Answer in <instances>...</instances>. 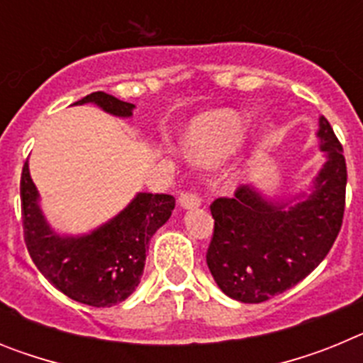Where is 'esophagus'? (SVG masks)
I'll return each mask as SVG.
<instances>
[{
  "label": "esophagus",
  "mask_w": 363,
  "mask_h": 363,
  "mask_svg": "<svg viewBox=\"0 0 363 363\" xmlns=\"http://www.w3.org/2000/svg\"><path fill=\"white\" fill-rule=\"evenodd\" d=\"M178 201L182 209H196L201 205V198L198 196L196 192H182Z\"/></svg>",
  "instance_id": "34e87169"
}]
</instances>
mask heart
<instances>
[{
	"label": "heart",
	"mask_w": 363,
	"mask_h": 363,
	"mask_svg": "<svg viewBox=\"0 0 363 363\" xmlns=\"http://www.w3.org/2000/svg\"><path fill=\"white\" fill-rule=\"evenodd\" d=\"M245 121L238 112L221 111L203 114L187 130V149L201 162H220L242 143Z\"/></svg>",
	"instance_id": "1"
}]
</instances>
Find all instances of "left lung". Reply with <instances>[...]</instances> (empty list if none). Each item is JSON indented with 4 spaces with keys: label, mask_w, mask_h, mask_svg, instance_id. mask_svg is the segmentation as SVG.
I'll return each mask as SVG.
<instances>
[{
    "label": "left lung",
    "mask_w": 363,
    "mask_h": 363,
    "mask_svg": "<svg viewBox=\"0 0 363 363\" xmlns=\"http://www.w3.org/2000/svg\"><path fill=\"white\" fill-rule=\"evenodd\" d=\"M318 123L325 162L309 192L280 200L243 185L234 198H218L211 205L214 234L207 265L233 300L259 303L281 294L331 251L344 220L347 167L329 121L320 116Z\"/></svg>",
    "instance_id": "1"
}]
</instances>
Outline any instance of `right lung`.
<instances>
[{
    "mask_svg": "<svg viewBox=\"0 0 363 363\" xmlns=\"http://www.w3.org/2000/svg\"><path fill=\"white\" fill-rule=\"evenodd\" d=\"M94 104L112 116L130 118L134 105L105 92H92L74 105ZM21 216L28 255L57 291L92 307L127 300L142 280L145 252L154 233L171 218V194L138 192L104 225L78 236L57 234L45 218L28 162L21 172Z\"/></svg>",
    "mask_w": 363,
    "mask_h": 363,
    "instance_id": "add662e5",
    "label": "right lung"
}]
</instances>
